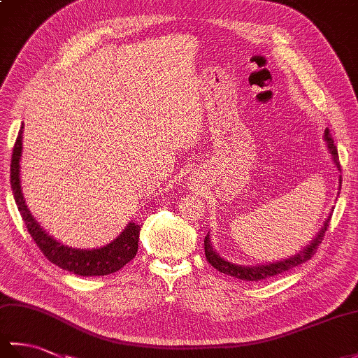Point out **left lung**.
<instances>
[{"mask_svg":"<svg viewBox=\"0 0 358 358\" xmlns=\"http://www.w3.org/2000/svg\"><path fill=\"white\" fill-rule=\"evenodd\" d=\"M324 141L328 144V150L329 154L332 155V162L336 164V167L338 171L340 169V162H338V152L336 144H334L332 136L329 134V129H326L324 131ZM340 189H341V177H340ZM331 217H332V212L329 214V217L326 218V222L323 223L322 229L317 232V235L314 237V240L309 243L306 248H303L299 254H295L289 258H285V260H280V262H273V263H268V264H257V266H245V264H235L224 260L223 257H220L214 248L210 245V238H209V234L204 237V254H206V260L210 263V266H214V268L220 272L226 273V275H231L235 278H240V280H245V281H260V280H266V278H271V277H275L281 272H286L289 269L295 268V266H300L301 263H305L308 260H310V257L315 254V250L320 245L323 237H324V232L328 231V226L331 222Z\"/></svg>","mask_w":358,"mask_h":358,"instance_id":"left-lung-1","label":"left lung"}]
</instances>
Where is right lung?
<instances>
[{"label": "right lung", "mask_w": 358, "mask_h": 358, "mask_svg": "<svg viewBox=\"0 0 358 358\" xmlns=\"http://www.w3.org/2000/svg\"><path fill=\"white\" fill-rule=\"evenodd\" d=\"M22 127L21 124L20 134L15 141L12 152V163H10V186L13 192L15 203H17L20 214L24 220V224L34 238L36 246L40 248L44 257L58 268L77 273L81 277H94V275H109L123 268L138 252V238L141 226L134 222L129 223L123 232L117 238H113L109 245L94 249H77L63 245L58 240L45 232L43 227L36 223V220L30 214L26 204L24 195L21 191V180H20V162L22 154Z\"/></svg>", "instance_id": "add662e5"}]
</instances>
